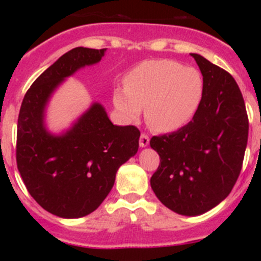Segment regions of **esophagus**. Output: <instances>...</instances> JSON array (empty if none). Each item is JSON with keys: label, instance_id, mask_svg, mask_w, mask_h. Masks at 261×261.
Instances as JSON below:
<instances>
[{"label": "esophagus", "instance_id": "esophagus-1", "mask_svg": "<svg viewBox=\"0 0 261 261\" xmlns=\"http://www.w3.org/2000/svg\"><path fill=\"white\" fill-rule=\"evenodd\" d=\"M149 145V137L147 136V135L142 134L140 136V147H147V146Z\"/></svg>", "mask_w": 261, "mask_h": 261}]
</instances>
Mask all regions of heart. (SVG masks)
I'll return each mask as SVG.
<instances>
[{
  "label": "heart",
  "instance_id": "heart-1",
  "mask_svg": "<svg viewBox=\"0 0 261 261\" xmlns=\"http://www.w3.org/2000/svg\"><path fill=\"white\" fill-rule=\"evenodd\" d=\"M202 92V77L195 68L173 60H151L128 72L125 87L114 89L113 104L127 122L136 121L146 108L149 126L173 133L193 119Z\"/></svg>",
  "mask_w": 261,
  "mask_h": 261
}]
</instances>
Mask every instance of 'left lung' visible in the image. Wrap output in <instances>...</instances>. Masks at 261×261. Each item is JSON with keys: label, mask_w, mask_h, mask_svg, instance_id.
I'll return each mask as SVG.
<instances>
[{"label": "left lung", "mask_w": 261, "mask_h": 261, "mask_svg": "<svg viewBox=\"0 0 261 261\" xmlns=\"http://www.w3.org/2000/svg\"><path fill=\"white\" fill-rule=\"evenodd\" d=\"M190 55L202 74L201 101L189 124L149 141L161 158L151 188L166 207L199 216L223 201L234 187L249 124L234 79L199 54Z\"/></svg>", "instance_id": "left-lung-1"}]
</instances>
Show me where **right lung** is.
Listing matches in <instances>:
<instances>
[{"label": "right lung", "instance_id": "1", "mask_svg": "<svg viewBox=\"0 0 261 261\" xmlns=\"http://www.w3.org/2000/svg\"><path fill=\"white\" fill-rule=\"evenodd\" d=\"M106 51L74 47L66 53L34 81L20 106L18 170L33 199L62 218L87 216L99 207L118 169L139 151V128L114 125L98 101L61 133L47 127L54 93L81 68L98 64Z\"/></svg>", "mask_w": 261, "mask_h": 261}]
</instances>
